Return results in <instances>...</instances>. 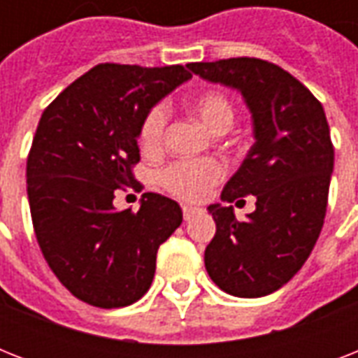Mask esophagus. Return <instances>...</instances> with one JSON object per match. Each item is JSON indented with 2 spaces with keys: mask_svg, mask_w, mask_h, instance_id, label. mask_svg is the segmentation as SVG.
<instances>
[{
  "mask_svg": "<svg viewBox=\"0 0 358 358\" xmlns=\"http://www.w3.org/2000/svg\"><path fill=\"white\" fill-rule=\"evenodd\" d=\"M182 210H184V219H185V221H191V219L195 217L196 213L201 212L199 208H193V206H184V208H182Z\"/></svg>",
  "mask_w": 358,
  "mask_h": 358,
  "instance_id": "1",
  "label": "esophagus"
}]
</instances>
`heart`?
<instances>
[{
    "label": "heart",
    "mask_w": 358,
    "mask_h": 358,
    "mask_svg": "<svg viewBox=\"0 0 358 358\" xmlns=\"http://www.w3.org/2000/svg\"><path fill=\"white\" fill-rule=\"evenodd\" d=\"M193 113L213 134L229 129L234 122V106L223 92L210 91L195 98ZM169 124V109L159 103L145 115L139 129L141 148L154 154L163 146L165 129ZM224 176V165L219 159H182L171 163L159 174V182L165 189L182 201L196 202L208 195V191Z\"/></svg>",
    "instance_id": "b5f03b06"
}]
</instances>
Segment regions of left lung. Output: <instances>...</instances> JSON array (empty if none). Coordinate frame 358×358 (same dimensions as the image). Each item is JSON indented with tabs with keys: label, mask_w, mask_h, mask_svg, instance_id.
<instances>
[{
	"label": "left lung",
	"mask_w": 358,
	"mask_h": 358,
	"mask_svg": "<svg viewBox=\"0 0 358 358\" xmlns=\"http://www.w3.org/2000/svg\"><path fill=\"white\" fill-rule=\"evenodd\" d=\"M187 66L241 92L256 139L221 193L227 202L255 195L256 210L238 221L232 206L208 208L217 230L204 250L206 271L236 297L273 294L310 256L327 212L334 146L323 106L299 80L264 59Z\"/></svg>",
	"instance_id": "obj_1"
}]
</instances>
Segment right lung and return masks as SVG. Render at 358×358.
<instances>
[{
  "instance_id": "1",
  "label": "right lung",
  "mask_w": 358,
  "mask_h": 358,
  "mask_svg": "<svg viewBox=\"0 0 358 358\" xmlns=\"http://www.w3.org/2000/svg\"><path fill=\"white\" fill-rule=\"evenodd\" d=\"M191 78L182 64L102 63L70 83L42 113L27 156L36 241L70 294L120 308L148 292L159 245L178 229V202L145 193L139 212L115 210V191L137 187L145 115Z\"/></svg>"
}]
</instances>
